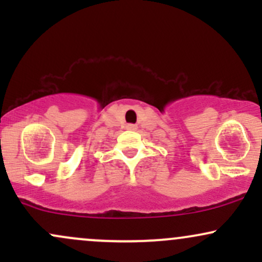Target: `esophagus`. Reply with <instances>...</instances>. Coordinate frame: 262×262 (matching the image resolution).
<instances>
[{
  "mask_svg": "<svg viewBox=\"0 0 262 262\" xmlns=\"http://www.w3.org/2000/svg\"><path fill=\"white\" fill-rule=\"evenodd\" d=\"M128 129V130H135L137 129V125L135 124H127V127H125Z\"/></svg>",
  "mask_w": 262,
  "mask_h": 262,
  "instance_id": "obj_1",
  "label": "esophagus"
}]
</instances>
